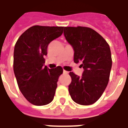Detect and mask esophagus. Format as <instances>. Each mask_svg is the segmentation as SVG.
Instances as JSON below:
<instances>
[{
  "label": "esophagus",
  "instance_id": "obj_1",
  "mask_svg": "<svg viewBox=\"0 0 128 128\" xmlns=\"http://www.w3.org/2000/svg\"><path fill=\"white\" fill-rule=\"evenodd\" d=\"M63 73H64V74H68V71H66V70H63Z\"/></svg>",
  "mask_w": 128,
  "mask_h": 128
}]
</instances>
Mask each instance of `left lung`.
Masks as SVG:
<instances>
[{"label": "left lung", "mask_w": 128, "mask_h": 128, "mask_svg": "<svg viewBox=\"0 0 128 128\" xmlns=\"http://www.w3.org/2000/svg\"><path fill=\"white\" fill-rule=\"evenodd\" d=\"M64 34L74 50V62L84 69L80 77L69 73L70 97L78 104H94L109 82L112 64L110 46L97 32L86 27H64Z\"/></svg>", "instance_id": "obj_1"}]
</instances>
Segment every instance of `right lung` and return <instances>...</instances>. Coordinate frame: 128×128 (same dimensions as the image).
Here are the masks:
<instances>
[{"label":"right lung","mask_w":128,"mask_h":128,"mask_svg":"<svg viewBox=\"0 0 128 128\" xmlns=\"http://www.w3.org/2000/svg\"><path fill=\"white\" fill-rule=\"evenodd\" d=\"M64 27L34 26L18 38L14 50V72L20 92L30 103L42 106L54 98L61 66H44L48 46L60 36Z\"/></svg>","instance_id":"right-lung-1"}]
</instances>
